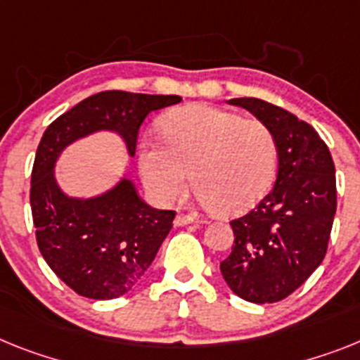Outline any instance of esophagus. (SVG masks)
I'll list each match as a JSON object with an SVG mask.
<instances>
[{"instance_id": "34e87169", "label": "esophagus", "mask_w": 360, "mask_h": 360, "mask_svg": "<svg viewBox=\"0 0 360 360\" xmlns=\"http://www.w3.org/2000/svg\"><path fill=\"white\" fill-rule=\"evenodd\" d=\"M190 223H195V217L190 216V214H177L174 219L175 226H185L190 225Z\"/></svg>"}]
</instances>
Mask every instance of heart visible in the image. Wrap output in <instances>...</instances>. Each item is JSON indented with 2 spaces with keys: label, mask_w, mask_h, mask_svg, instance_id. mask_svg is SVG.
<instances>
[{
  "label": "heart",
  "mask_w": 360,
  "mask_h": 360,
  "mask_svg": "<svg viewBox=\"0 0 360 360\" xmlns=\"http://www.w3.org/2000/svg\"><path fill=\"white\" fill-rule=\"evenodd\" d=\"M166 143L143 141L139 170L150 194L170 203L194 188L216 214L232 216L267 194L276 172V141L262 120L208 104L172 110L161 120Z\"/></svg>",
  "instance_id": "obj_1"
}]
</instances>
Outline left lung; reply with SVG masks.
<instances>
[{
	"label": "left lung",
	"instance_id": "left-lung-1",
	"mask_svg": "<svg viewBox=\"0 0 360 360\" xmlns=\"http://www.w3.org/2000/svg\"><path fill=\"white\" fill-rule=\"evenodd\" d=\"M267 124L276 141L273 190L243 217L232 219L234 245L219 269L238 297L273 304L313 274L328 250L337 210L335 165L313 126L259 98H232Z\"/></svg>",
	"mask_w": 360,
	"mask_h": 360
}]
</instances>
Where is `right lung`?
I'll use <instances>...</instances> for the list:
<instances>
[{"label": "right lung", "mask_w": 360, "mask_h": 360, "mask_svg": "<svg viewBox=\"0 0 360 360\" xmlns=\"http://www.w3.org/2000/svg\"><path fill=\"white\" fill-rule=\"evenodd\" d=\"M177 102V95L102 91L45 129L31 175L36 241L54 274L80 297L111 300L126 295L152 265L175 212L144 203L128 177L93 198L68 195L54 175L56 161L69 144L96 131L120 135L134 157L146 115Z\"/></svg>", "instance_id": "1"}]
</instances>
